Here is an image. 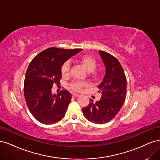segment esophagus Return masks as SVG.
Wrapping results in <instances>:
<instances>
[{
    "mask_svg": "<svg viewBox=\"0 0 160 160\" xmlns=\"http://www.w3.org/2000/svg\"><path fill=\"white\" fill-rule=\"evenodd\" d=\"M72 97H73V98H77V97H78L79 95L77 94V93H73L72 94Z\"/></svg>",
    "mask_w": 160,
    "mask_h": 160,
    "instance_id": "1",
    "label": "esophagus"
}]
</instances>
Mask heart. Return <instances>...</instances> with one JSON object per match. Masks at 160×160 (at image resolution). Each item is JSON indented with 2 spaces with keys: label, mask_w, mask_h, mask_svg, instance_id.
Segmentation results:
<instances>
[{
  "label": "heart",
  "mask_w": 160,
  "mask_h": 160,
  "mask_svg": "<svg viewBox=\"0 0 160 160\" xmlns=\"http://www.w3.org/2000/svg\"><path fill=\"white\" fill-rule=\"evenodd\" d=\"M79 61L81 62L82 65L85 67L87 70L89 71H91V75L93 77H96L98 75V72L95 70H93L95 69L97 65V61L94 58L89 55H83V56H81L79 58ZM69 71H70V62L69 61H67L62 66V68H61L62 75L63 76L69 75ZM85 85L86 83H84V82L75 81L71 84V88L75 91H80L82 88V87H83Z\"/></svg>",
  "instance_id": "obj_1"
}]
</instances>
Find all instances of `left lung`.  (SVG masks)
Here are the masks:
<instances>
[{
    "label": "left lung",
    "mask_w": 160,
    "mask_h": 160,
    "mask_svg": "<svg viewBox=\"0 0 160 160\" xmlns=\"http://www.w3.org/2000/svg\"><path fill=\"white\" fill-rule=\"evenodd\" d=\"M105 67V74L98 86L101 93L100 100L93 99L83 108L84 117L91 122L104 124L118 114L126 98L127 80L119 61L106 52L99 51Z\"/></svg>",
    "instance_id": "8db88e82"
}]
</instances>
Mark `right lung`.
Segmentation results:
<instances>
[{
	"label": "right lung",
	"mask_w": 160,
	"mask_h": 160,
	"mask_svg": "<svg viewBox=\"0 0 160 160\" xmlns=\"http://www.w3.org/2000/svg\"><path fill=\"white\" fill-rule=\"evenodd\" d=\"M83 49L51 47L42 51L28 65L24 83V95L31 113L43 124H52L65 117L71 94L62 90L52 94L53 84L60 83L62 66Z\"/></svg>",
	"instance_id": "add662e5"
}]
</instances>
